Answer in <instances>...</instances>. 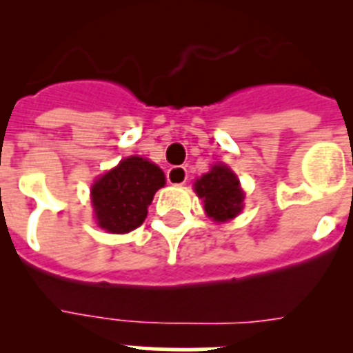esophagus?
Segmentation results:
<instances>
[{
    "instance_id": "esophagus-1",
    "label": "esophagus",
    "mask_w": 353,
    "mask_h": 353,
    "mask_svg": "<svg viewBox=\"0 0 353 353\" xmlns=\"http://www.w3.org/2000/svg\"><path fill=\"white\" fill-rule=\"evenodd\" d=\"M166 179L171 185H183V183L187 182V170L183 166L170 168V170H168Z\"/></svg>"
}]
</instances>
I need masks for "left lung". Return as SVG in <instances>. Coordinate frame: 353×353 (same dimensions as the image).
Here are the masks:
<instances>
[{"instance_id": "obj_1", "label": "left lung", "mask_w": 353, "mask_h": 353, "mask_svg": "<svg viewBox=\"0 0 353 353\" xmlns=\"http://www.w3.org/2000/svg\"><path fill=\"white\" fill-rule=\"evenodd\" d=\"M198 198L203 199L208 217L217 223H226L240 214L244 207V191L240 189L236 174L224 164H215L208 173L194 183Z\"/></svg>"}]
</instances>
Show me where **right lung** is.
Masks as SVG:
<instances>
[{
	"mask_svg": "<svg viewBox=\"0 0 353 353\" xmlns=\"http://www.w3.org/2000/svg\"><path fill=\"white\" fill-rule=\"evenodd\" d=\"M166 179L148 159L127 157L92 185L97 224L109 233H129L141 226L155 192Z\"/></svg>",
	"mask_w": 353,
	"mask_h": 353,
	"instance_id": "add662e5",
	"label": "right lung"
}]
</instances>
